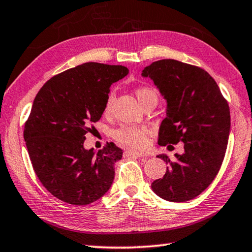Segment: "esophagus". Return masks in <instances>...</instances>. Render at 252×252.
<instances>
[{
  "instance_id": "esophagus-1",
  "label": "esophagus",
  "mask_w": 252,
  "mask_h": 252,
  "mask_svg": "<svg viewBox=\"0 0 252 252\" xmlns=\"http://www.w3.org/2000/svg\"><path fill=\"white\" fill-rule=\"evenodd\" d=\"M125 156L126 157H129V156H132V157H138V158H142V157H146L145 154H141V153H137V151H131V150H126L125 151Z\"/></svg>"
}]
</instances>
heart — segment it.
I'll return each mask as SVG.
<instances>
[{"label": "heart", "instance_id": "b5f03b06", "mask_svg": "<svg viewBox=\"0 0 252 252\" xmlns=\"http://www.w3.org/2000/svg\"><path fill=\"white\" fill-rule=\"evenodd\" d=\"M135 95H137L138 101L140 102L142 106H145L148 102L157 101L158 102V92L153 87L149 86H140L135 90ZM114 101V93L107 95L104 112L109 113L111 111L112 104ZM150 130L146 126H121L117 130L113 131V138L118 142L122 143L129 148L133 149H143L148 146L150 137Z\"/></svg>", "mask_w": 252, "mask_h": 252}]
</instances>
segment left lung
I'll return each mask as SVG.
<instances>
[{
  "instance_id": "obj_1",
  "label": "left lung",
  "mask_w": 252,
  "mask_h": 252,
  "mask_svg": "<svg viewBox=\"0 0 252 252\" xmlns=\"http://www.w3.org/2000/svg\"><path fill=\"white\" fill-rule=\"evenodd\" d=\"M167 99V117L159 127L160 146L184 142L174 160L151 189L169 202H185L206 189L224 159L230 133V109L212 76L201 67L174 59L154 62L142 70Z\"/></svg>"
}]
</instances>
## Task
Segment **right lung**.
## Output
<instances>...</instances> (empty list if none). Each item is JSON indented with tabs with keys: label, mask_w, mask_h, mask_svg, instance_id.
Wrapping results in <instances>:
<instances>
[{
	"label": "right lung",
	"mask_w": 252,
	"mask_h": 252,
	"mask_svg": "<svg viewBox=\"0 0 252 252\" xmlns=\"http://www.w3.org/2000/svg\"><path fill=\"white\" fill-rule=\"evenodd\" d=\"M127 73L121 65L85 63L53 76L38 92L23 137L39 181L61 201L87 205L111 187L122 149L110 142L95 153L83 145L104 112L111 84Z\"/></svg>",
	"instance_id": "right-lung-1"
}]
</instances>
